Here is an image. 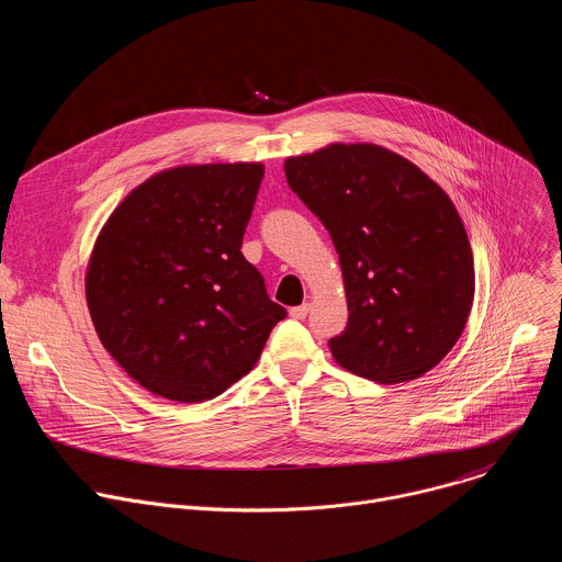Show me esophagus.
Instances as JSON below:
<instances>
[{
	"label": "esophagus",
	"mask_w": 562,
	"mask_h": 562,
	"mask_svg": "<svg viewBox=\"0 0 562 562\" xmlns=\"http://www.w3.org/2000/svg\"><path fill=\"white\" fill-rule=\"evenodd\" d=\"M308 311H311V304H300V306H293V308H291V317H295V319H304V317L308 315Z\"/></svg>",
	"instance_id": "1"
}]
</instances>
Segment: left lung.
Returning <instances> with one entry per match:
<instances>
[{
    "label": "left lung",
    "mask_w": 562,
    "mask_h": 562,
    "mask_svg": "<svg viewBox=\"0 0 562 562\" xmlns=\"http://www.w3.org/2000/svg\"><path fill=\"white\" fill-rule=\"evenodd\" d=\"M284 173L339 256L348 324L328 339L335 361L378 384L422 378L457 344L474 300L472 247L448 194L372 143L291 156Z\"/></svg>",
    "instance_id": "8db88e82"
}]
</instances>
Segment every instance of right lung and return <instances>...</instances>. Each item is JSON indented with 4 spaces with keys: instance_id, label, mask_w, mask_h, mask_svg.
Masks as SVG:
<instances>
[{
    "instance_id": "1",
    "label": "right lung",
    "mask_w": 562,
    "mask_h": 562,
    "mask_svg": "<svg viewBox=\"0 0 562 562\" xmlns=\"http://www.w3.org/2000/svg\"><path fill=\"white\" fill-rule=\"evenodd\" d=\"M262 162L180 165L112 212L86 273L105 350L149 393L199 404L256 366L286 317L240 247Z\"/></svg>"
}]
</instances>
